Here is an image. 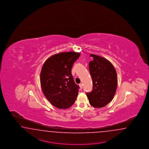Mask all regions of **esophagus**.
Instances as JSON below:
<instances>
[{
    "mask_svg": "<svg viewBox=\"0 0 149 149\" xmlns=\"http://www.w3.org/2000/svg\"><path fill=\"white\" fill-rule=\"evenodd\" d=\"M79 86H80V87L81 89H82L83 88V85H82V84H79Z\"/></svg>",
    "mask_w": 149,
    "mask_h": 149,
    "instance_id": "1",
    "label": "esophagus"
}]
</instances>
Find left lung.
<instances>
[{
	"label": "left lung",
	"instance_id": "obj_1",
	"mask_svg": "<svg viewBox=\"0 0 149 149\" xmlns=\"http://www.w3.org/2000/svg\"><path fill=\"white\" fill-rule=\"evenodd\" d=\"M93 60L89 63L93 81V90L87 93L93 107L101 108L112 100L117 88V72L113 64L102 57L91 54Z\"/></svg>",
	"mask_w": 149,
	"mask_h": 149
}]
</instances>
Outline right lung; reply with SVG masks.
<instances>
[{
  "label": "right lung",
  "mask_w": 149,
  "mask_h": 149,
  "mask_svg": "<svg viewBox=\"0 0 149 149\" xmlns=\"http://www.w3.org/2000/svg\"><path fill=\"white\" fill-rule=\"evenodd\" d=\"M80 56L79 52H60L50 57L42 66L41 88L45 97L57 109H68L77 99L79 86L75 83L71 70Z\"/></svg>",
  "instance_id": "add662e5"
}]
</instances>
